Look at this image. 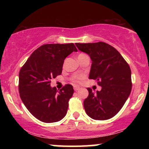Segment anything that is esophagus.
I'll return each mask as SVG.
<instances>
[{"mask_svg":"<svg viewBox=\"0 0 149 149\" xmlns=\"http://www.w3.org/2000/svg\"><path fill=\"white\" fill-rule=\"evenodd\" d=\"M73 89H74L75 91H78V90H80V87L77 86V85H75V86H73Z\"/></svg>","mask_w":149,"mask_h":149,"instance_id":"esophagus-1","label":"esophagus"}]
</instances>
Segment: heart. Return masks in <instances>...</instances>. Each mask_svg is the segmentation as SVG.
<instances>
[{
  "label": "heart",
  "mask_w": 149,
  "mask_h": 149,
  "mask_svg": "<svg viewBox=\"0 0 149 149\" xmlns=\"http://www.w3.org/2000/svg\"><path fill=\"white\" fill-rule=\"evenodd\" d=\"M82 54H80L79 55H82ZM79 55H78V56H79ZM82 78H83V76H76L73 77V81H75V82H79L80 80L82 79Z\"/></svg>",
  "instance_id": "b5f03b06"
}]
</instances>
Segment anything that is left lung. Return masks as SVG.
Listing matches in <instances>:
<instances>
[{
    "mask_svg": "<svg viewBox=\"0 0 149 149\" xmlns=\"http://www.w3.org/2000/svg\"><path fill=\"white\" fill-rule=\"evenodd\" d=\"M81 52L92 60L89 78L96 80L102 87L93 92L88 88V97L84 100L85 112L92 119L104 120L120 111L130 95L131 70L118 51L104 42L76 43Z\"/></svg>",
    "mask_w": 149,
    "mask_h": 149,
    "instance_id": "8db88e82",
    "label": "left lung"
}]
</instances>
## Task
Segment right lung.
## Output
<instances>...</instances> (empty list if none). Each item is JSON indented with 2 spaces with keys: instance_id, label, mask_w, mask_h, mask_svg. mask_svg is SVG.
I'll use <instances>...</instances> for the list:
<instances>
[{
  "instance_id": "1",
  "label": "right lung",
  "mask_w": 149,
  "mask_h": 149,
  "mask_svg": "<svg viewBox=\"0 0 149 149\" xmlns=\"http://www.w3.org/2000/svg\"><path fill=\"white\" fill-rule=\"evenodd\" d=\"M77 52L73 43L45 44L36 49L19 73V92L29 111L43 123H54L64 118L73 86L67 84L58 91L50 86L51 79L62 72L64 59Z\"/></svg>"
}]
</instances>
